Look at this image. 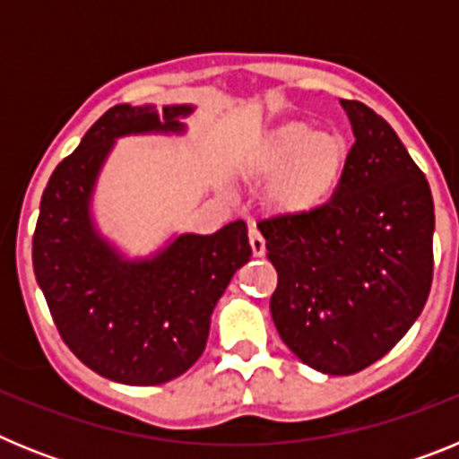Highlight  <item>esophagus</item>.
<instances>
[{"mask_svg": "<svg viewBox=\"0 0 459 459\" xmlns=\"http://www.w3.org/2000/svg\"><path fill=\"white\" fill-rule=\"evenodd\" d=\"M248 238H250V248H253L255 257H264V255H266L264 237H262V234H259L257 230H250Z\"/></svg>", "mask_w": 459, "mask_h": 459, "instance_id": "obj_1", "label": "esophagus"}]
</instances>
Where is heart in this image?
<instances>
[{"label":"heart","mask_w":459,"mask_h":459,"mask_svg":"<svg viewBox=\"0 0 459 459\" xmlns=\"http://www.w3.org/2000/svg\"><path fill=\"white\" fill-rule=\"evenodd\" d=\"M347 165V142L338 131H312L306 121H287L266 133L250 158V172L270 179L266 202L278 213L303 216L335 193Z\"/></svg>","instance_id":"1"}]
</instances>
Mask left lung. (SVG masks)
I'll return each mask as SVG.
<instances>
[{"instance_id":"8db88e82","label":"left lung","mask_w":459,"mask_h":459,"mask_svg":"<svg viewBox=\"0 0 459 459\" xmlns=\"http://www.w3.org/2000/svg\"><path fill=\"white\" fill-rule=\"evenodd\" d=\"M354 144L328 204L259 222L278 287L271 317L312 370L354 375L404 338L432 285L435 202L386 119L340 100Z\"/></svg>"}]
</instances>
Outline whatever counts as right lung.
I'll return each mask as SVG.
<instances>
[{
	"label": "right lung",
	"instance_id": "add662e5",
	"mask_svg": "<svg viewBox=\"0 0 459 459\" xmlns=\"http://www.w3.org/2000/svg\"><path fill=\"white\" fill-rule=\"evenodd\" d=\"M195 105L109 108L56 165L40 197L34 273L64 342L100 377L156 386L200 359L211 315L250 259L248 227L174 232L149 255H131L99 227L93 195L117 140L186 135Z\"/></svg>",
	"mask_w": 459,
	"mask_h": 459
}]
</instances>
